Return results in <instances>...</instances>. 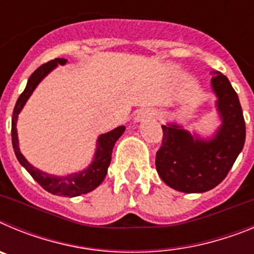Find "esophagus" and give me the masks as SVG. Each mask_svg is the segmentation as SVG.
I'll return each instance as SVG.
<instances>
[{"instance_id":"34e87169","label":"esophagus","mask_w":254,"mask_h":254,"mask_svg":"<svg viewBox=\"0 0 254 254\" xmlns=\"http://www.w3.org/2000/svg\"><path fill=\"white\" fill-rule=\"evenodd\" d=\"M158 116V113L152 109H145V111L140 112V114L137 116V121L142 120V118H150V117H155Z\"/></svg>"}]
</instances>
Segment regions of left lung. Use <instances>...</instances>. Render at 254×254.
Wrapping results in <instances>:
<instances>
[{"instance_id": "8db88e82", "label": "left lung", "mask_w": 254, "mask_h": 254, "mask_svg": "<svg viewBox=\"0 0 254 254\" xmlns=\"http://www.w3.org/2000/svg\"><path fill=\"white\" fill-rule=\"evenodd\" d=\"M211 82L223 118L215 138L201 141L176 125L161 126L163 142L156 152V170L169 187L186 193L206 192L221 183L246 141V122L238 94L219 71H214Z\"/></svg>"}]
</instances>
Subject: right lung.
Listing matches in <instances>:
<instances>
[{
    "label": "right lung",
    "mask_w": 254,
    "mask_h": 254,
    "mask_svg": "<svg viewBox=\"0 0 254 254\" xmlns=\"http://www.w3.org/2000/svg\"><path fill=\"white\" fill-rule=\"evenodd\" d=\"M66 62L67 60H64V58H56V60L49 61L47 64L38 67L34 72L31 73V76L28 80V84H26L25 90L22 91L21 95L19 96V99H17L16 104H15V108H13L12 121H11V138H12V147L17 160L20 161L22 167L28 170L29 174L44 190H48L49 193L57 194V196L75 197L80 196V194H85L87 192H91L104 181L105 176H107L108 167H109L112 160V151H113L114 143L122 136L126 127L125 126H121V127H117L113 131L102 134L99 140H98V147H96L94 161L87 169L82 170L80 173H75V174H71V176L67 177H55L51 176V174H47V173L40 172V170H38L37 168H34L28 163V160L20 152L19 142H17V116H19L22 107L25 105L29 96L34 91L37 85L42 81V78L47 73L51 72L52 69L57 66V64H64Z\"/></svg>",
    "instance_id": "obj_1"
}]
</instances>
